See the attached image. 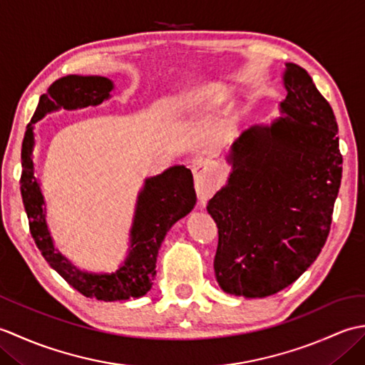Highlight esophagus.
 Instances as JSON below:
<instances>
[{"instance_id":"34e87169","label":"esophagus","mask_w":365,"mask_h":365,"mask_svg":"<svg viewBox=\"0 0 365 365\" xmlns=\"http://www.w3.org/2000/svg\"><path fill=\"white\" fill-rule=\"evenodd\" d=\"M192 173H195V188L197 192V197L200 202H205V200L212 196L215 190V182L216 177H218V170H216L215 165L210 161H199L192 166Z\"/></svg>"}]
</instances>
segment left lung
<instances>
[{
    "label": "left lung",
    "mask_w": 365,
    "mask_h": 365,
    "mask_svg": "<svg viewBox=\"0 0 365 365\" xmlns=\"http://www.w3.org/2000/svg\"><path fill=\"white\" fill-rule=\"evenodd\" d=\"M284 86L285 118L243 131L229 182L207 204L218 226L215 277L235 297L289 287L329 235L342 178L337 122L304 68L285 64Z\"/></svg>",
    "instance_id": "8db88e82"
}]
</instances>
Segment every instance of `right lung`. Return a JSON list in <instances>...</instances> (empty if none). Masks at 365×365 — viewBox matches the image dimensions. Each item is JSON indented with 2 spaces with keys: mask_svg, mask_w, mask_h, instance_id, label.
Segmentation results:
<instances>
[{
  "mask_svg": "<svg viewBox=\"0 0 365 365\" xmlns=\"http://www.w3.org/2000/svg\"><path fill=\"white\" fill-rule=\"evenodd\" d=\"M113 91L114 83L105 76L68 75L54 81L38 100L37 110L28 123L21 144L20 191L31 235L51 268L56 269L75 290L86 298L98 301L139 298L149 292L157 274L155 263L166 232L175 221L188 215L196 204L191 170L185 166L169 168L157 177L147 178L144 190L139 192L133 227L130 232L128 257L115 273H84L54 250L45 222L42 191L34 177V165L31 158L34 144L33 123L42 119L46 113L59 108L76 110L100 105Z\"/></svg>",
  "mask_w": 365,
  "mask_h": 365,
  "instance_id": "1",
  "label": "right lung"
}]
</instances>
